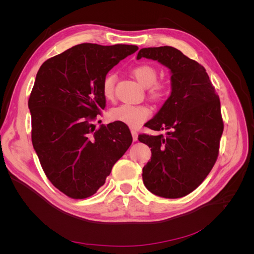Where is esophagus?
Wrapping results in <instances>:
<instances>
[{"label": "esophagus", "instance_id": "esophagus-1", "mask_svg": "<svg viewBox=\"0 0 254 254\" xmlns=\"http://www.w3.org/2000/svg\"><path fill=\"white\" fill-rule=\"evenodd\" d=\"M131 134H132V140L134 142L137 141V132L135 131V130H131Z\"/></svg>", "mask_w": 254, "mask_h": 254}]
</instances>
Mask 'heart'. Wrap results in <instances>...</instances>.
I'll return each instance as SVG.
<instances>
[{
  "mask_svg": "<svg viewBox=\"0 0 254 254\" xmlns=\"http://www.w3.org/2000/svg\"><path fill=\"white\" fill-rule=\"evenodd\" d=\"M132 74L142 86L148 87V94L153 101H161L167 93L168 87L164 81H157L158 72L150 64H137L132 68ZM115 75H107L102 86L103 95L107 99H111L114 95ZM151 115V110L146 105L122 104L114 107L109 112V117L113 121H119L130 127H139L147 121Z\"/></svg>",
  "mask_w": 254,
  "mask_h": 254,
  "instance_id": "heart-1",
  "label": "heart"
}]
</instances>
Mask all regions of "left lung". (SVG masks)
Segmentation results:
<instances>
[{
  "label": "left lung",
  "instance_id": "obj_1",
  "mask_svg": "<svg viewBox=\"0 0 254 254\" xmlns=\"http://www.w3.org/2000/svg\"><path fill=\"white\" fill-rule=\"evenodd\" d=\"M142 57L158 60L172 73L171 96L145 124L157 131L168 130L166 136L137 137L151 148L143 181L152 194L180 198L200 186L216 162L224 131L220 101L205 68L179 50L142 49L136 58Z\"/></svg>",
  "mask_w": 254,
  "mask_h": 254
}]
</instances>
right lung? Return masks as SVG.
<instances>
[{"instance_id":"add662e5","label":"right lung","mask_w":254,"mask_h":254,"mask_svg":"<svg viewBox=\"0 0 254 254\" xmlns=\"http://www.w3.org/2000/svg\"><path fill=\"white\" fill-rule=\"evenodd\" d=\"M136 45L81 43L44 61L28 99L32 142L52 184L73 199L94 195L132 143L122 122H93L106 107L103 81Z\"/></svg>"}]
</instances>
